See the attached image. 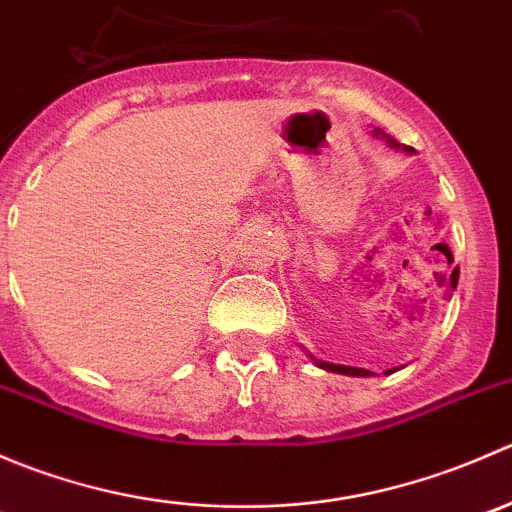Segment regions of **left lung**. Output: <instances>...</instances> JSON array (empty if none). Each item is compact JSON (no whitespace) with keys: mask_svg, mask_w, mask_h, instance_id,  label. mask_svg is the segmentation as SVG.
<instances>
[{"mask_svg":"<svg viewBox=\"0 0 512 512\" xmlns=\"http://www.w3.org/2000/svg\"><path fill=\"white\" fill-rule=\"evenodd\" d=\"M374 133H376V136H379L381 131H374ZM386 141L391 143V148H404L406 153L414 151V148H411V146H401V143H396L394 138H391V136H386ZM448 285H451V289H456V285H458V267H456V270L451 272V280H448ZM314 364L322 366V369H327V371H337V374H347V376H371L369 371H366V369H356V366L329 364V361H319V359H314ZM391 371H394V369H389V371H386V374H391Z\"/></svg>","mask_w":512,"mask_h":512,"instance_id":"obj_1","label":"left lung"}]
</instances>
